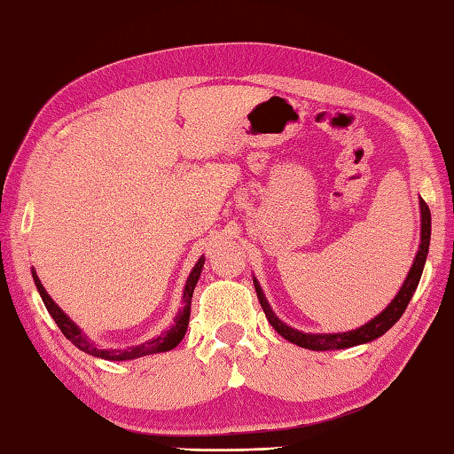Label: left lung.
<instances>
[{
  "label": "left lung",
  "instance_id": "1",
  "mask_svg": "<svg viewBox=\"0 0 454 454\" xmlns=\"http://www.w3.org/2000/svg\"><path fill=\"white\" fill-rule=\"evenodd\" d=\"M419 208H421V244H419V250H417L413 265H411L410 273H407L402 289L397 291V295L394 297L392 303H389L384 310H381L378 317H374L366 325H362L360 328H354V331H348V333H331V334L301 333V331H297V328L287 326L286 323L279 321V317L273 313V309L270 307L268 299H265L260 283H257V279H254L257 299H260L262 309H263L265 317H268L270 325L283 336V339H287L289 342L301 346V348L317 350V352L350 348V346L366 344V342L380 339L381 334H386L389 328H392L399 321V317L403 315V310L407 309V305H410L413 293H415L417 286H419L421 273H423V268H425V260H427V254H429L431 212H429L427 202H425L423 199L419 200Z\"/></svg>",
  "mask_w": 454,
  "mask_h": 454
}]
</instances>
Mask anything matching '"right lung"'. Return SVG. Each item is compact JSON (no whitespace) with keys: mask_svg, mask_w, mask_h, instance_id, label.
<instances>
[{"mask_svg":"<svg viewBox=\"0 0 454 454\" xmlns=\"http://www.w3.org/2000/svg\"><path fill=\"white\" fill-rule=\"evenodd\" d=\"M202 268H204V255L200 257L197 263H194L189 279H186V286H184V291H183V305L184 307L179 310V315L175 317V325L168 328V331L159 334L157 339H151V340L139 344V346H129V348H123V350H120V348H115V350L100 348V346H96V342L88 339V336L82 331H80V328L73 321H70L67 313H62V309L55 303V301L51 299V295L47 291H44L43 283L39 281L35 270H33V281H35V286H37V291H39L44 307H47V310H49V315L55 318V323L59 325L60 333L65 334L67 339L73 342L78 350L90 354V356H96V358L121 362V360H136V358H141V356H149V354L173 350L175 346L184 339L186 326H189V318H191L192 291H194V287H197V281L200 278Z\"/></svg>","mask_w":454,"mask_h":454,"instance_id":"add662e5","label":"right lung"}]
</instances>
